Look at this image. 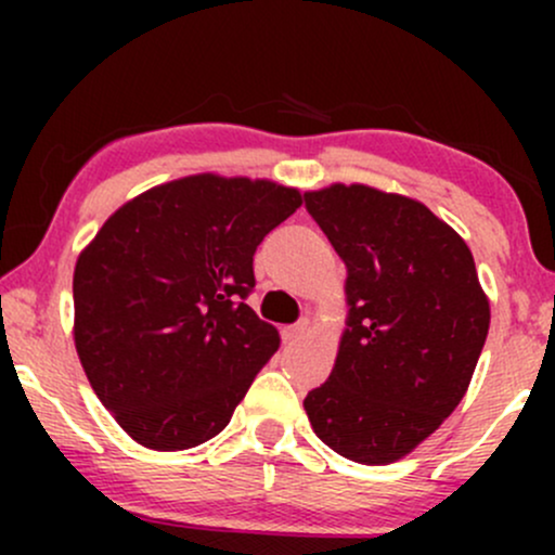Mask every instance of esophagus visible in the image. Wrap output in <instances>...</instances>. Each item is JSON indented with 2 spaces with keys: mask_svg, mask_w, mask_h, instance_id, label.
Here are the masks:
<instances>
[{
  "mask_svg": "<svg viewBox=\"0 0 555 555\" xmlns=\"http://www.w3.org/2000/svg\"><path fill=\"white\" fill-rule=\"evenodd\" d=\"M305 331H308V321H299V323H295V326H284L282 328V339L284 341H297V339H302Z\"/></svg>",
  "mask_w": 555,
  "mask_h": 555,
  "instance_id": "esophagus-1",
  "label": "esophagus"
}]
</instances>
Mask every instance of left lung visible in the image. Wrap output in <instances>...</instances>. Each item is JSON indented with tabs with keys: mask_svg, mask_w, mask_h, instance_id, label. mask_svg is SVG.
Wrapping results in <instances>:
<instances>
[{
	"mask_svg": "<svg viewBox=\"0 0 555 555\" xmlns=\"http://www.w3.org/2000/svg\"><path fill=\"white\" fill-rule=\"evenodd\" d=\"M347 266V328L326 384L305 397L323 443L391 464L456 410L490 326L467 242L428 206L367 184L305 193Z\"/></svg>",
	"mask_w": 555,
	"mask_h": 555,
	"instance_id": "8db88e82",
	"label": "left lung"
}]
</instances>
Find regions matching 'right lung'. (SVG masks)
<instances>
[{"instance_id": "obj_1", "label": "right lung", "mask_w": 555, "mask_h": 555, "mask_svg": "<svg viewBox=\"0 0 555 555\" xmlns=\"http://www.w3.org/2000/svg\"><path fill=\"white\" fill-rule=\"evenodd\" d=\"M302 206L295 188L193 175L117 208L75 263V349L132 441L182 451L219 436L279 331L245 297L253 256Z\"/></svg>"}]
</instances>
